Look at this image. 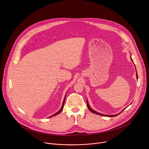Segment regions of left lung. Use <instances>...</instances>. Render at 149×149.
<instances>
[{
	"label": "left lung",
	"instance_id": "8db88e82",
	"mask_svg": "<svg viewBox=\"0 0 149 149\" xmlns=\"http://www.w3.org/2000/svg\"><path fill=\"white\" fill-rule=\"evenodd\" d=\"M130 58H131V60H132V61H133L131 57H130ZM136 77H137V79H138V76H137V71H136ZM87 107H88V110H89L90 111H91L93 113H94V114H98V115H100V116H107V117H115V116H118L119 114H120V113H121V112H120V113H119L118 114H115V115H105V114H101V113H98V112L95 111V110H93V109H92L90 107V105H89V104H88V100H87Z\"/></svg>",
	"mask_w": 149,
	"mask_h": 149
}]
</instances>
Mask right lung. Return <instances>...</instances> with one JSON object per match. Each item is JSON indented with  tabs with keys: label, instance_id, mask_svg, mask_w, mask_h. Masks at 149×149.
I'll use <instances>...</instances> for the list:
<instances>
[{
	"label": "right lung",
	"instance_id": "obj_1",
	"mask_svg": "<svg viewBox=\"0 0 149 149\" xmlns=\"http://www.w3.org/2000/svg\"><path fill=\"white\" fill-rule=\"evenodd\" d=\"M65 97H66V95H65V97H64V99H63V103H62V107H61V109L58 111V112H56V113H55L54 114H53V115H52L51 116H49V117H53V116H56V115H58V114H59L61 111H62V110H63V105H64V102H65Z\"/></svg>",
	"mask_w": 149,
	"mask_h": 149
}]
</instances>
